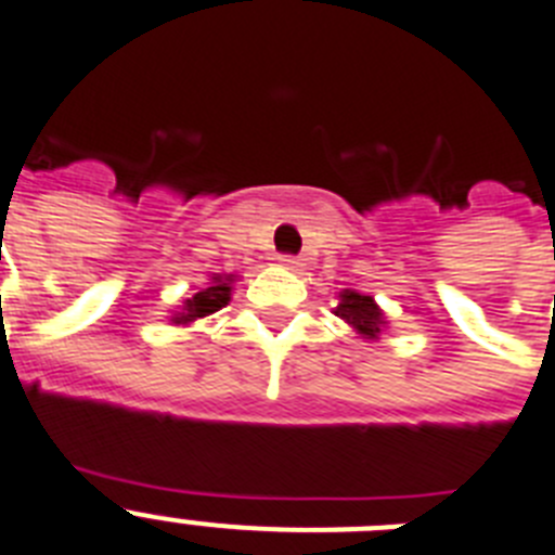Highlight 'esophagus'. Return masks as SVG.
Segmentation results:
<instances>
[{"label":"esophagus","instance_id":"obj_1","mask_svg":"<svg viewBox=\"0 0 555 555\" xmlns=\"http://www.w3.org/2000/svg\"><path fill=\"white\" fill-rule=\"evenodd\" d=\"M281 267H286V269H300V258H292V255H283V258H281Z\"/></svg>","mask_w":555,"mask_h":555}]
</instances>
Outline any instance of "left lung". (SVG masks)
<instances>
[{"mask_svg": "<svg viewBox=\"0 0 555 555\" xmlns=\"http://www.w3.org/2000/svg\"><path fill=\"white\" fill-rule=\"evenodd\" d=\"M338 320L345 322L358 338H366V341H377L384 327H389L384 308L377 306L375 297L370 294H361L356 288H345L338 292V306L333 308Z\"/></svg>", "mask_w": 555, "mask_h": 555, "instance_id": "8db88e82", "label": "left lung"}]
</instances>
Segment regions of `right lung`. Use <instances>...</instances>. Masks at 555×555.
<instances>
[{
    "instance_id": "add662e5",
    "label": "right lung",
    "mask_w": 555,
    "mask_h": 555,
    "mask_svg": "<svg viewBox=\"0 0 555 555\" xmlns=\"http://www.w3.org/2000/svg\"><path fill=\"white\" fill-rule=\"evenodd\" d=\"M233 283L235 274H214L210 283L205 288H199L197 294H191L189 300L180 302L169 317V325L175 327H189L191 322L205 320L210 313H217L219 308H224L233 297Z\"/></svg>"
}]
</instances>
